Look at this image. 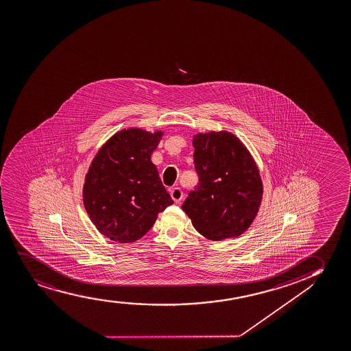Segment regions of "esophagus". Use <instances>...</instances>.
Here are the masks:
<instances>
[{
  "mask_svg": "<svg viewBox=\"0 0 351 351\" xmlns=\"http://www.w3.org/2000/svg\"><path fill=\"white\" fill-rule=\"evenodd\" d=\"M170 195H171L173 201H175L176 204H178V202H181L182 197H183V191H181V188L175 186V188H173V189L170 191Z\"/></svg>",
  "mask_w": 351,
  "mask_h": 351,
  "instance_id": "obj_1",
  "label": "esophagus"
}]
</instances>
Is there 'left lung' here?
Instances as JSON below:
<instances>
[{"label":"left lung","mask_w":351,"mask_h":351,"mask_svg":"<svg viewBox=\"0 0 351 351\" xmlns=\"http://www.w3.org/2000/svg\"><path fill=\"white\" fill-rule=\"evenodd\" d=\"M194 165L199 186L182 209L195 230L210 240L239 237L259 210L263 182L246 147L227 131L195 134Z\"/></svg>","instance_id":"8db88e82"}]
</instances>
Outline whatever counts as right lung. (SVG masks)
Segmentation results:
<instances>
[{
  "mask_svg": "<svg viewBox=\"0 0 351 351\" xmlns=\"http://www.w3.org/2000/svg\"><path fill=\"white\" fill-rule=\"evenodd\" d=\"M162 136L136 128L119 131L92 160L82 189L84 206L97 230L113 241L142 238L158 213L173 204L150 158Z\"/></svg>",
  "mask_w": 351,
  "mask_h": 351,
  "instance_id": "obj_1",
  "label": "right lung"
}]
</instances>
